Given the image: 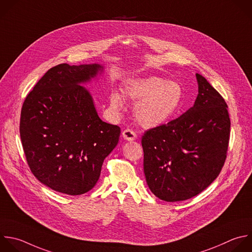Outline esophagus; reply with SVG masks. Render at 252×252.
Listing matches in <instances>:
<instances>
[{"label":"esophagus","instance_id":"esophagus-1","mask_svg":"<svg viewBox=\"0 0 252 252\" xmlns=\"http://www.w3.org/2000/svg\"><path fill=\"white\" fill-rule=\"evenodd\" d=\"M122 136H123L126 140H128V141H132V140H134V139L136 138L135 132H134L133 130L129 129V128L125 129V130L123 131V133H122Z\"/></svg>","mask_w":252,"mask_h":252}]
</instances>
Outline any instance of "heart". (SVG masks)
<instances>
[{
    "label": "heart",
    "instance_id": "b5f03b06",
    "mask_svg": "<svg viewBox=\"0 0 252 252\" xmlns=\"http://www.w3.org/2000/svg\"><path fill=\"white\" fill-rule=\"evenodd\" d=\"M126 96L135 103L134 117L146 128L160 126L171 120L181 109L184 91L180 84L151 76L131 80L125 87ZM111 108L121 111L125 101L119 92L110 96Z\"/></svg>",
    "mask_w": 252,
    "mask_h": 252
}]
</instances>
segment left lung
<instances>
[{
  "instance_id": "1",
  "label": "left lung",
  "mask_w": 252,
  "mask_h": 252,
  "mask_svg": "<svg viewBox=\"0 0 252 252\" xmlns=\"http://www.w3.org/2000/svg\"><path fill=\"white\" fill-rule=\"evenodd\" d=\"M195 104L178 119L143 134V171L160 200L179 202L200 194L219 176L225 161L230 121L220 93L196 74Z\"/></svg>"
}]
</instances>
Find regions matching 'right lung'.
<instances>
[{
    "instance_id": "1",
    "label": "right lung",
    "mask_w": 252,
    "mask_h": 252,
    "mask_svg": "<svg viewBox=\"0 0 252 252\" xmlns=\"http://www.w3.org/2000/svg\"><path fill=\"white\" fill-rule=\"evenodd\" d=\"M103 71L97 63L59 64L24 102L20 133L28 164L39 182L59 193L76 196L94 188L119 142L121 128L99 118L82 86Z\"/></svg>"
}]
</instances>
